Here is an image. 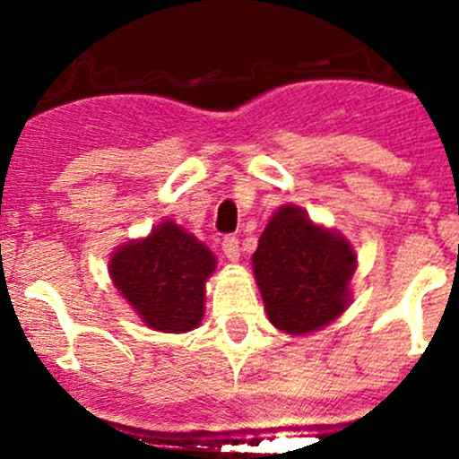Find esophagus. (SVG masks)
Here are the masks:
<instances>
[{"label":"esophagus","instance_id":"esophagus-1","mask_svg":"<svg viewBox=\"0 0 459 459\" xmlns=\"http://www.w3.org/2000/svg\"><path fill=\"white\" fill-rule=\"evenodd\" d=\"M221 251H224V255L229 257L230 262H238V259H239L238 238H233V235H226V238L221 239Z\"/></svg>","mask_w":459,"mask_h":459}]
</instances>
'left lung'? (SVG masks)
I'll list each match as a JSON object with an SVG mask.
<instances>
[{
  "mask_svg": "<svg viewBox=\"0 0 459 459\" xmlns=\"http://www.w3.org/2000/svg\"><path fill=\"white\" fill-rule=\"evenodd\" d=\"M358 255L346 238L286 204L268 220L253 253V273L271 324L290 335L319 331L351 302Z\"/></svg>",
  "mask_w": 459,
  "mask_h": 459,
  "instance_id": "1",
  "label": "left lung"
}]
</instances>
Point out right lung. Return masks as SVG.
<instances>
[{
    "label": "right lung",
    "mask_w": 459,
    "mask_h": 459,
    "mask_svg": "<svg viewBox=\"0 0 459 459\" xmlns=\"http://www.w3.org/2000/svg\"><path fill=\"white\" fill-rule=\"evenodd\" d=\"M215 264L195 235L166 220L148 238L119 247L110 255L108 273L146 326L186 333L202 322L204 290Z\"/></svg>",
    "instance_id": "right-lung-1"
}]
</instances>
